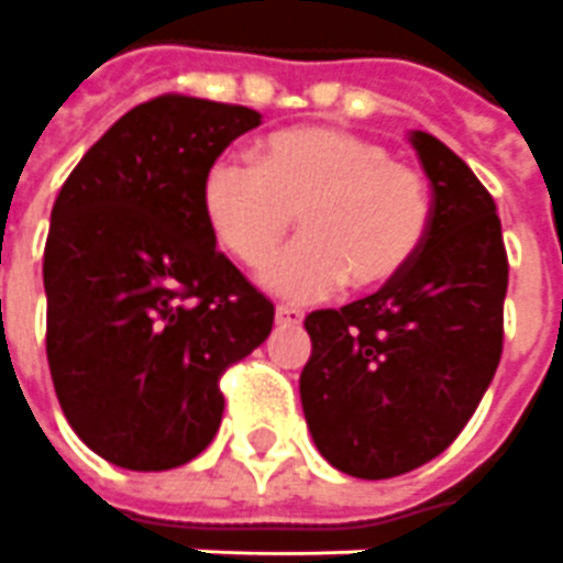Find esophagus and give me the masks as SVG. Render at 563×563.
Instances as JSON below:
<instances>
[{
    "label": "esophagus",
    "instance_id": "obj_1",
    "mask_svg": "<svg viewBox=\"0 0 563 563\" xmlns=\"http://www.w3.org/2000/svg\"><path fill=\"white\" fill-rule=\"evenodd\" d=\"M302 321V309L297 306H278L275 309V324L278 327H297Z\"/></svg>",
    "mask_w": 563,
    "mask_h": 563
}]
</instances>
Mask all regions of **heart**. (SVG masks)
Segmentation results:
<instances>
[{"instance_id":"b5f03b06","label":"heart","mask_w":563,"mask_h":563,"mask_svg":"<svg viewBox=\"0 0 563 563\" xmlns=\"http://www.w3.org/2000/svg\"><path fill=\"white\" fill-rule=\"evenodd\" d=\"M199 202L211 236L245 266L269 261L297 214L302 239L263 269V285L300 302L345 278L354 290L390 285L416 263L433 224L424 173L373 139L330 126L266 135L254 166L211 161Z\"/></svg>"}]
</instances>
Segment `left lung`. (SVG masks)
Wrapping results in <instances>:
<instances>
[{
	"label": "left lung",
	"instance_id": "obj_1",
	"mask_svg": "<svg viewBox=\"0 0 563 563\" xmlns=\"http://www.w3.org/2000/svg\"><path fill=\"white\" fill-rule=\"evenodd\" d=\"M409 139L433 187L424 249L376 294L306 318V424L318 452L357 479L402 476L445 452L504 352L497 206L452 147L421 130Z\"/></svg>",
	"mask_w": 563,
	"mask_h": 563
}]
</instances>
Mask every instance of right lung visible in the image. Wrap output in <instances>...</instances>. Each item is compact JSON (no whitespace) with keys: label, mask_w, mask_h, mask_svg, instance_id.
I'll use <instances>...</instances> for the list:
<instances>
[{"label":"right lung","mask_w":563,"mask_h":563,"mask_svg":"<svg viewBox=\"0 0 563 563\" xmlns=\"http://www.w3.org/2000/svg\"><path fill=\"white\" fill-rule=\"evenodd\" d=\"M261 111L163 93L71 169L45 242L47 366L63 416L126 470L194 461L221 428V376L275 306L214 249L199 187Z\"/></svg>","instance_id":"right-lung-1"}]
</instances>
